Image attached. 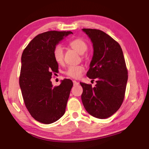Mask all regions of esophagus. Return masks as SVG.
I'll list each match as a JSON object with an SVG mask.
<instances>
[{
	"instance_id": "obj_1",
	"label": "esophagus",
	"mask_w": 149,
	"mask_h": 149,
	"mask_svg": "<svg viewBox=\"0 0 149 149\" xmlns=\"http://www.w3.org/2000/svg\"><path fill=\"white\" fill-rule=\"evenodd\" d=\"M73 83H74V85H77L79 84V83H78L77 81H75V80L73 81Z\"/></svg>"
}]
</instances>
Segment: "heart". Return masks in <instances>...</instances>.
Instances as JSON below:
<instances>
[{
	"instance_id": "obj_1",
	"label": "heart",
	"mask_w": 149,
	"mask_h": 149,
	"mask_svg": "<svg viewBox=\"0 0 149 149\" xmlns=\"http://www.w3.org/2000/svg\"><path fill=\"white\" fill-rule=\"evenodd\" d=\"M69 45L72 49L81 54H84L87 51V45L84 40L80 38H77L71 40L69 42ZM54 58L57 63L61 64L64 60V50L61 45H57L53 50ZM84 66L82 65H71L68 67L65 74L73 78H78L84 71Z\"/></svg>"
}]
</instances>
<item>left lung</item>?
I'll list each match as a JSON object with an SVG mask.
<instances>
[{
  "instance_id": "1",
  "label": "left lung",
  "mask_w": 149,
  "mask_h": 149,
  "mask_svg": "<svg viewBox=\"0 0 149 149\" xmlns=\"http://www.w3.org/2000/svg\"><path fill=\"white\" fill-rule=\"evenodd\" d=\"M91 40L93 56L87 76L97 84L80 83L81 100L93 116L105 119L120 108L125 97L127 70L120 45L110 35L96 29H83Z\"/></svg>"
}]
</instances>
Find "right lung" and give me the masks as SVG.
Returning <instances> with one entry per match:
<instances>
[{
    "instance_id": "right-lung-1",
    "label": "right lung",
    "mask_w": 149,
    "mask_h": 149,
    "mask_svg": "<svg viewBox=\"0 0 149 149\" xmlns=\"http://www.w3.org/2000/svg\"><path fill=\"white\" fill-rule=\"evenodd\" d=\"M72 31H49L37 35L24 50L19 79L25 105L31 116L49 124L64 114L73 82L64 79L53 87L50 79L58 64L53 50L64 37Z\"/></svg>"
}]
</instances>
